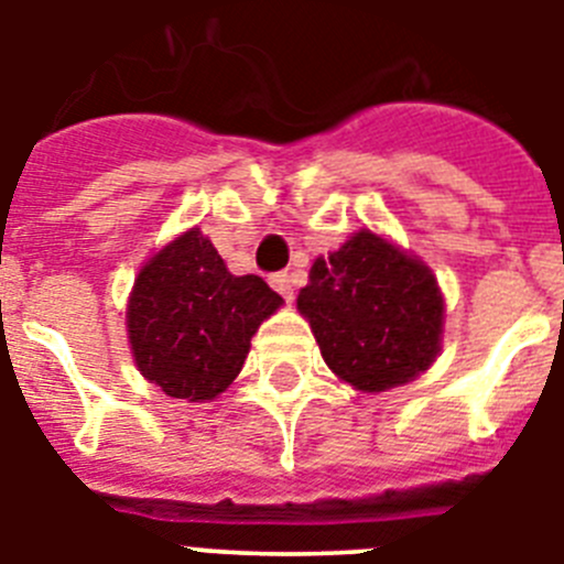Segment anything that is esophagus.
<instances>
[{
    "label": "esophagus",
    "mask_w": 564,
    "mask_h": 564,
    "mask_svg": "<svg viewBox=\"0 0 564 564\" xmlns=\"http://www.w3.org/2000/svg\"><path fill=\"white\" fill-rule=\"evenodd\" d=\"M271 285H273V291L279 293V296H285V302H291L293 299V279H291V273H273L271 276Z\"/></svg>",
    "instance_id": "1"
}]
</instances>
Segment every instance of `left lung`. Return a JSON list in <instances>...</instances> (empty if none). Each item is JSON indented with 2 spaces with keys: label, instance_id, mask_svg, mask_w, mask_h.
I'll use <instances>...</instances> for the list:
<instances>
[{
  "label": "left lung",
  "instance_id": "1",
  "mask_svg": "<svg viewBox=\"0 0 564 564\" xmlns=\"http://www.w3.org/2000/svg\"><path fill=\"white\" fill-rule=\"evenodd\" d=\"M325 364L361 392H387L430 370L441 352L443 296L435 273L361 228L318 257L296 299Z\"/></svg>",
  "mask_w": 564,
  "mask_h": 564
}]
</instances>
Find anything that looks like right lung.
<instances>
[{"instance_id":"add662e5","label":"right lung","mask_w":564,"mask_h":564,"mask_svg":"<svg viewBox=\"0 0 564 564\" xmlns=\"http://www.w3.org/2000/svg\"><path fill=\"white\" fill-rule=\"evenodd\" d=\"M282 296L265 279L234 276L212 239L188 228L141 268L127 330L141 376L169 398L214 401L239 376L251 336Z\"/></svg>"}]
</instances>
